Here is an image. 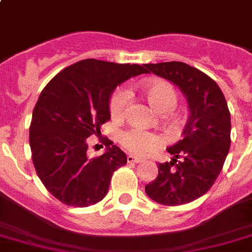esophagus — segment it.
I'll use <instances>...</instances> for the list:
<instances>
[{"label": "esophagus", "instance_id": "obj_1", "mask_svg": "<svg viewBox=\"0 0 252 252\" xmlns=\"http://www.w3.org/2000/svg\"><path fill=\"white\" fill-rule=\"evenodd\" d=\"M126 160H128V162L139 163V162H141V161H143V158H136V156H134V155H128V156H126Z\"/></svg>", "mask_w": 252, "mask_h": 252}]
</instances>
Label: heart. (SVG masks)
I'll return each mask as SVG.
<instances>
[{"label":"heart","instance_id":"heart-1","mask_svg":"<svg viewBox=\"0 0 252 252\" xmlns=\"http://www.w3.org/2000/svg\"><path fill=\"white\" fill-rule=\"evenodd\" d=\"M139 89L143 92L149 104L156 111L167 112L177 104V91L170 82L161 80H144L139 84ZM128 99V94L123 89H117L112 94L108 104L112 118H121L123 116ZM119 141L129 153L139 156L148 155L163 144L162 138L158 134L138 128H130L122 131Z\"/></svg>","mask_w":252,"mask_h":252}]
</instances>
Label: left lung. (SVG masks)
Returning <instances> with one entry per match:
<instances>
[{"instance_id":"1","label":"left lung","mask_w":252,"mask_h":252,"mask_svg":"<svg viewBox=\"0 0 252 252\" xmlns=\"http://www.w3.org/2000/svg\"><path fill=\"white\" fill-rule=\"evenodd\" d=\"M144 66L180 87L189 107L183 139L167 148L172 161L158 163V177L145 192L163 206L189 203L214 185L229 153L231 123L225 97L213 79L181 61Z\"/></svg>"}]
</instances>
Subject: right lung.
Listing matches in <instances>:
<instances>
[{"label": "right lung", "instance_id": "add662e5", "mask_svg": "<svg viewBox=\"0 0 252 252\" xmlns=\"http://www.w3.org/2000/svg\"><path fill=\"white\" fill-rule=\"evenodd\" d=\"M145 72L141 65L86 59L44 87L33 109L29 144L36 175L61 203L84 208L106 197L112 175L126 163V154L101 136V126L111 119L109 98L118 85ZM91 135L107 146L94 159L87 156Z\"/></svg>", "mask_w": 252, "mask_h": 252}]
</instances>
